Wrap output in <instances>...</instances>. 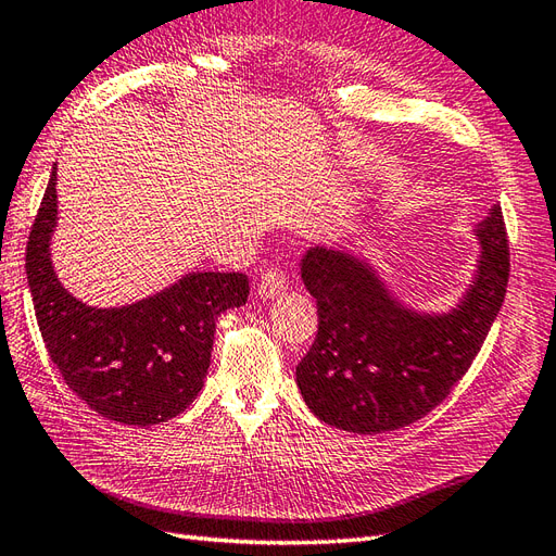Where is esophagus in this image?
Here are the masks:
<instances>
[{"mask_svg":"<svg viewBox=\"0 0 556 556\" xmlns=\"http://www.w3.org/2000/svg\"><path fill=\"white\" fill-rule=\"evenodd\" d=\"M287 289H289V279L279 267L263 269L261 281H258V295L261 298H265V301H267V298H277Z\"/></svg>","mask_w":556,"mask_h":556,"instance_id":"34e87169","label":"esophagus"}]
</instances>
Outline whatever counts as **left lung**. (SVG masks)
<instances>
[{
  "label": "left lung",
  "instance_id": "1",
  "mask_svg": "<svg viewBox=\"0 0 556 556\" xmlns=\"http://www.w3.org/2000/svg\"><path fill=\"white\" fill-rule=\"evenodd\" d=\"M475 281L446 315L396 303L371 265L315 247L301 261L319 329L295 366L312 414L338 430L378 434L430 414L472 366L505 301L509 244L501 206L479 223Z\"/></svg>",
  "mask_w": 556,
  "mask_h": 556
}]
</instances>
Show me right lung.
Returning a JSON list of instances; mask_svg holds the SVG:
<instances>
[{
	"label": "right lung",
	"instance_id": "right-lung-1",
	"mask_svg": "<svg viewBox=\"0 0 556 556\" xmlns=\"http://www.w3.org/2000/svg\"><path fill=\"white\" fill-rule=\"evenodd\" d=\"M55 166L27 239L25 273L51 362L65 386L108 420L156 425L188 408L204 386L220 312L247 303L241 273H190L124 307H89L51 265Z\"/></svg>",
	"mask_w": 556,
	"mask_h": 556
}]
</instances>
